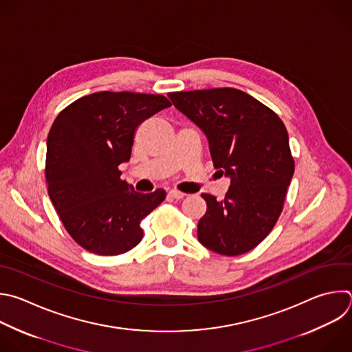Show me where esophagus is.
Segmentation results:
<instances>
[{"instance_id":"34e87169","label":"esophagus","mask_w":352,"mask_h":352,"mask_svg":"<svg viewBox=\"0 0 352 352\" xmlns=\"http://www.w3.org/2000/svg\"><path fill=\"white\" fill-rule=\"evenodd\" d=\"M185 196V193H182V192H179V190H175V189H173V190H170L168 192V197H171V199H182Z\"/></svg>"}]
</instances>
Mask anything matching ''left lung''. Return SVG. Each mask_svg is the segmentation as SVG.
<instances>
[{
	"instance_id": "obj_1",
	"label": "left lung",
	"mask_w": 352,
	"mask_h": 352,
	"mask_svg": "<svg viewBox=\"0 0 352 352\" xmlns=\"http://www.w3.org/2000/svg\"><path fill=\"white\" fill-rule=\"evenodd\" d=\"M168 96L206 134L214 167L230 178L223 200L201 193L207 210L197 223L199 242L222 256L253 250L275 226L294 174L283 122L236 88L179 91Z\"/></svg>"
}]
</instances>
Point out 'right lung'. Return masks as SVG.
Returning a JSON list of instances; mask_svg holds the SVG:
<instances>
[{
    "instance_id": "1",
    "label": "right lung",
    "mask_w": 352,
    "mask_h": 352,
    "mask_svg": "<svg viewBox=\"0 0 352 352\" xmlns=\"http://www.w3.org/2000/svg\"><path fill=\"white\" fill-rule=\"evenodd\" d=\"M163 95L100 91L78 98L55 119L47 140L48 195L69 235L99 256H119L144 238L141 221L166 192L140 193L120 178L138 126L170 107Z\"/></svg>"
}]
</instances>
